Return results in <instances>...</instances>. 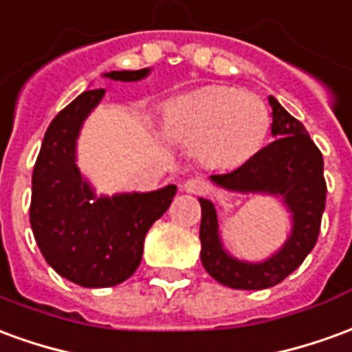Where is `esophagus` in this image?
I'll return each mask as SVG.
<instances>
[{
	"mask_svg": "<svg viewBox=\"0 0 352 352\" xmlns=\"http://www.w3.org/2000/svg\"><path fill=\"white\" fill-rule=\"evenodd\" d=\"M210 183H206L204 179H198V177H192L188 181H184L183 190L188 194H206L210 192Z\"/></svg>",
	"mask_w": 352,
	"mask_h": 352,
	"instance_id": "34e87169",
	"label": "esophagus"
}]
</instances>
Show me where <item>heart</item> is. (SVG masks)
<instances>
[{"mask_svg":"<svg viewBox=\"0 0 352 352\" xmlns=\"http://www.w3.org/2000/svg\"><path fill=\"white\" fill-rule=\"evenodd\" d=\"M162 133L183 144L211 168H238L261 151L270 131L267 104L234 87H204L169 100L160 118Z\"/></svg>","mask_w":352,"mask_h":352,"instance_id":"obj_1","label":"heart"}]
</instances>
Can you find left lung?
Segmentation results:
<instances>
[{"instance_id":"8db88e82","label":"left lung","mask_w":352,"mask_h":352,"mask_svg":"<svg viewBox=\"0 0 352 352\" xmlns=\"http://www.w3.org/2000/svg\"><path fill=\"white\" fill-rule=\"evenodd\" d=\"M272 137L274 141L240 168L211 175L210 181L228 192L269 194L280 198L292 213V232L278 252L263 261L236 259L223 248L217 210L213 201L198 198L201 206L200 259L204 269L219 284L234 289H265L280 284L303 263L316 244L326 208L324 160L303 124L274 97Z\"/></svg>"}]
</instances>
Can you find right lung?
<instances>
[{
  "instance_id": "1",
  "label": "right lung",
  "mask_w": 352,
  "mask_h": 352,
  "mask_svg": "<svg viewBox=\"0 0 352 352\" xmlns=\"http://www.w3.org/2000/svg\"><path fill=\"white\" fill-rule=\"evenodd\" d=\"M151 74L114 70V82H139ZM104 89L83 91L45 131L32 175L30 225L39 252L63 276L83 287L122 284L141 265L144 236L168 211L175 184L152 192L97 196L76 166V144L85 118Z\"/></svg>"
}]
</instances>
